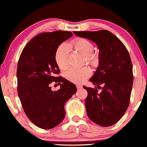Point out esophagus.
<instances>
[{
  "mask_svg": "<svg viewBox=\"0 0 147 147\" xmlns=\"http://www.w3.org/2000/svg\"><path fill=\"white\" fill-rule=\"evenodd\" d=\"M76 88L78 90H80V89H81L83 87H82V86H80V85H76Z\"/></svg>",
  "mask_w": 147,
  "mask_h": 147,
  "instance_id": "34e87169",
  "label": "esophagus"
}]
</instances>
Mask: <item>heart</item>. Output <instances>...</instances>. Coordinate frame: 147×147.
<instances>
[{
  "mask_svg": "<svg viewBox=\"0 0 147 147\" xmlns=\"http://www.w3.org/2000/svg\"><path fill=\"white\" fill-rule=\"evenodd\" d=\"M69 46L75 49L80 54L84 55L87 62L96 64L98 61L97 55L93 54L94 47L90 40L85 38H77L70 42ZM55 59L58 67L60 69H67L69 66V53L65 45H60L57 49ZM91 74L90 69L88 67L80 69H70L65 74V76L69 81L75 83H82Z\"/></svg>",
  "mask_w": 147,
  "mask_h": 147,
  "instance_id": "obj_1",
  "label": "heart"
}]
</instances>
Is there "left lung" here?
<instances>
[{
	"mask_svg": "<svg viewBox=\"0 0 147 147\" xmlns=\"http://www.w3.org/2000/svg\"><path fill=\"white\" fill-rule=\"evenodd\" d=\"M74 34L94 42L99 50V64L91 82L97 88H87L85 105L91 121L102 127L118 122L125 113L133 84L132 64L124 44L110 31H74ZM103 84L104 87L99 85Z\"/></svg>",
	"mask_w": 147,
	"mask_h": 147,
	"instance_id": "1",
	"label": "left lung"
}]
</instances>
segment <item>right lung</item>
<instances>
[{"label": "right lung", "mask_w": 147, "mask_h": 147, "mask_svg": "<svg viewBox=\"0 0 147 147\" xmlns=\"http://www.w3.org/2000/svg\"><path fill=\"white\" fill-rule=\"evenodd\" d=\"M70 31H55L38 34L23 49L17 64V92L29 119L42 129H52L65 117L64 105L76 92L74 83L57 76L59 69L55 52L62 42L71 37ZM54 81L61 89L51 90Z\"/></svg>", "instance_id": "1"}]
</instances>
